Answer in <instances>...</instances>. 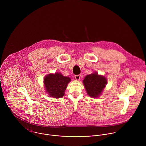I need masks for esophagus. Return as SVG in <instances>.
<instances>
[{
    "label": "esophagus",
    "mask_w": 146,
    "mask_h": 146,
    "mask_svg": "<svg viewBox=\"0 0 146 146\" xmlns=\"http://www.w3.org/2000/svg\"><path fill=\"white\" fill-rule=\"evenodd\" d=\"M80 77H81V75H75V78L76 80H79L80 79Z\"/></svg>",
    "instance_id": "obj_1"
}]
</instances>
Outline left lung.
I'll return each instance as SVG.
<instances>
[{
    "instance_id": "8db88e82",
    "label": "left lung",
    "mask_w": 146,
    "mask_h": 146,
    "mask_svg": "<svg viewBox=\"0 0 146 146\" xmlns=\"http://www.w3.org/2000/svg\"><path fill=\"white\" fill-rule=\"evenodd\" d=\"M84 88L89 96L98 98L104 92L107 84V78L97 72L86 75L83 81Z\"/></svg>"
}]
</instances>
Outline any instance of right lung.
I'll list each match as a JSON object with an SVG mask.
<instances>
[{"instance_id":"right-lung-1","label":"right lung","mask_w":146,"mask_h":146,"mask_svg":"<svg viewBox=\"0 0 146 146\" xmlns=\"http://www.w3.org/2000/svg\"><path fill=\"white\" fill-rule=\"evenodd\" d=\"M69 77L64 76L60 72L49 74L44 78L45 92L55 98H61L64 95L67 85L71 82Z\"/></svg>"}]
</instances>
